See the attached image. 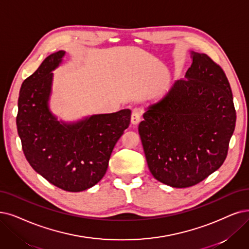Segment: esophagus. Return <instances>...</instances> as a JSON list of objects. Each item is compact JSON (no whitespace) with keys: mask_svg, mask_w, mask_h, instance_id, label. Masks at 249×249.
Returning a JSON list of instances; mask_svg holds the SVG:
<instances>
[{"mask_svg":"<svg viewBox=\"0 0 249 249\" xmlns=\"http://www.w3.org/2000/svg\"><path fill=\"white\" fill-rule=\"evenodd\" d=\"M141 121V113L137 111V110H133L132 112V116H131V122L133 124H137L140 123Z\"/></svg>","mask_w":249,"mask_h":249,"instance_id":"obj_1","label":"esophagus"}]
</instances>
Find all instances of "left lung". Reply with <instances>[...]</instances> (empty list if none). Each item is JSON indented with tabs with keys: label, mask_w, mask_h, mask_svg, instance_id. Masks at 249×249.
Instances as JSON below:
<instances>
[{
	"label": "left lung",
	"mask_w": 249,
	"mask_h": 249,
	"mask_svg": "<svg viewBox=\"0 0 249 249\" xmlns=\"http://www.w3.org/2000/svg\"><path fill=\"white\" fill-rule=\"evenodd\" d=\"M192 55L186 78L149 107L139 124L149 170L175 188L194 186L222 166L236 124L223 68L206 54Z\"/></svg>",
	"instance_id": "1"
}]
</instances>
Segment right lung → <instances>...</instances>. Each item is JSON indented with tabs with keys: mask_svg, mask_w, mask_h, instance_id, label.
I'll list each match as a JSON object with an SVG mask.
<instances>
[{
	"mask_svg": "<svg viewBox=\"0 0 249 249\" xmlns=\"http://www.w3.org/2000/svg\"><path fill=\"white\" fill-rule=\"evenodd\" d=\"M64 52L48 56L24 79L18 98L16 124L23 153L34 170L54 186L79 192L104 177L113 148L130 125L131 110L61 124L48 109L51 72Z\"/></svg>",
	"mask_w": 249,
	"mask_h": 249,
	"instance_id": "right-lung-1",
	"label": "right lung"
}]
</instances>
